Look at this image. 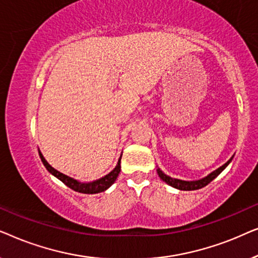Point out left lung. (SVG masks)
I'll return each instance as SVG.
<instances>
[{
    "label": "left lung",
    "mask_w": 258,
    "mask_h": 258,
    "mask_svg": "<svg viewBox=\"0 0 258 258\" xmlns=\"http://www.w3.org/2000/svg\"><path fill=\"white\" fill-rule=\"evenodd\" d=\"M232 157H234V156H232ZM232 157L227 162V163H224L223 165H222V167L216 169V170L213 171L211 174H209L208 176H206L204 178L199 179V181H182V179L172 178V177H170V176L165 175L164 172L161 170V169H157V174L161 177V179H163V181L167 183V184L174 186V188H176V189H179V190H197V189H201V188H203V186L208 185L211 181H213L214 178H216L217 176L220 175L221 172L228 167L229 163H230L231 160H232Z\"/></svg>",
    "instance_id": "8db88e82"
}]
</instances>
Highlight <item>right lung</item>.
<instances>
[{
    "label": "right lung",
    "instance_id": "1",
    "mask_svg": "<svg viewBox=\"0 0 258 258\" xmlns=\"http://www.w3.org/2000/svg\"><path fill=\"white\" fill-rule=\"evenodd\" d=\"M38 154H40L41 161L43 162L44 167L47 168V170L50 172V174L54 175L55 177H57L59 181L64 183V184L67 186H69L70 189L75 190V191L82 192V194H97V192L104 191V190H107L109 186H110L112 183L116 181V178H117L119 171H121V157H119V160L117 162V165H116L114 170H111L108 175H105L104 177H102L100 179H96V181H94V182L82 183V182L76 181V179H74L72 177H69V176L62 174V172L57 171L56 169L52 168L47 161H45L43 155H42L40 151H38Z\"/></svg>",
    "mask_w": 258,
    "mask_h": 258
}]
</instances>
